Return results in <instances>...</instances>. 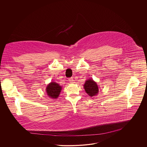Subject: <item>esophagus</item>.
<instances>
[{"mask_svg": "<svg viewBox=\"0 0 147 147\" xmlns=\"http://www.w3.org/2000/svg\"><path fill=\"white\" fill-rule=\"evenodd\" d=\"M69 82L71 83H73L74 82V79H73V78H70L69 79Z\"/></svg>", "mask_w": 147, "mask_h": 147, "instance_id": "esophagus-1", "label": "esophagus"}]
</instances>
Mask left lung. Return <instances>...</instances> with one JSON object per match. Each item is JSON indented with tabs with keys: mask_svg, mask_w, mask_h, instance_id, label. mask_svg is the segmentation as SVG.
<instances>
[{
	"mask_svg": "<svg viewBox=\"0 0 147 147\" xmlns=\"http://www.w3.org/2000/svg\"><path fill=\"white\" fill-rule=\"evenodd\" d=\"M85 92L90 97H93L98 95V85L92 79H87L84 84Z\"/></svg>",
	"mask_w": 147,
	"mask_h": 147,
	"instance_id": "left-lung-1",
	"label": "left lung"
}]
</instances>
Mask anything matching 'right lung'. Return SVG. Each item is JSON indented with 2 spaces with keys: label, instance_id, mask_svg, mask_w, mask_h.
Here are the masks:
<instances>
[{
  "label": "right lung",
  "instance_id": "1",
  "mask_svg": "<svg viewBox=\"0 0 147 147\" xmlns=\"http://www.w3.org/2000/svg\"><path fill=\"white\" fill-rule=\"evenodd\" d=\"M62 89V87L56 82H51L47 85L46 91L49 97L52 98H57Z\"/></svg>",
  "mask_w": 147,
  "mask_h": 147
}]
</instances>
